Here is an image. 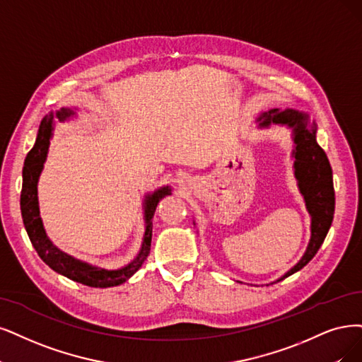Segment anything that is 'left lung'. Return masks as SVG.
<instances>
[{"mask_svg":"<svg viewBox=\"0 0 362 362\" xmlns=\"http://www.w3.org/2000/svg\"><path fill=\"white\" fill-rule=\"evenodd\" d=\"M261 128L276 125H286L292 128V139L296 143V149L292 156L296 158L293 168L298 180L300 192L304 197V202L312 216V237L307 250L297 265L279 280L297 273L305 264L316 255L319 247L322 246L328 234L334 218V186H332V170L329 160L316 141V124L310 125L309 115L298 110H269L258 117ZM277 280V282H279Z\"/></svg>","mask_w":362,"mask_h":362,"instance_id":"1","label":"left lung"}]
</instances>
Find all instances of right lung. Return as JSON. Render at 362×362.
Instances as JSON below:
<instances>
[{
	"mask_svg": "<svg viewBox=\"0 0 362 362\" xmlns=\"http://www.w3.org/2000/svg\"><path fill=\"white\" fill-rule=\"evenodd\" d=\"M73 115L74 112L71 109H61L57 113V117L61 120V122H64L65 119H69ZM52 131H53V115H49L42 120V124H40L35 144L25 158V164L22 170L23 182H22V192H21V211H22L25 230L28 233V237L31 240L34 249L37 250L38 257L42 258L43 262H46L53 272L69 277L77 284H82L90 288H110V286H117L120 284H124L140 269L147 255H149L151 242H152V218L155 215L156 206L160 199L167 195H171V188L170 186H164V188L156 189L153 194L146 195V199H144L146 230H144L141 249L139 252V255L128 265L122 267V269L119 270H104L66 255L65 252L59 250L55 245H53L49 240V237L46 235L42 218H40V209H38L37 183L47 156Z\"/></svg>",
	"mask_w": 362,
	"mask_h": 362,
	"instance_id": "1",
	"label": "right lung"
}]
</instances>
